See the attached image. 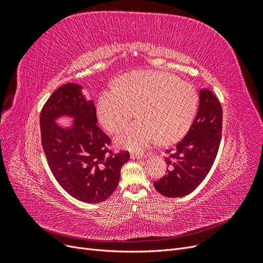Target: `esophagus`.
I'll use <instances>...</instances> for the list:
<instances>
[{
    "label": "esophagus",
    "mask_w": 263,
    "mask_h": 263,
    "mask_svg": "<svg viewBox=\"0 0 263 263\" xmlns=\"http://www.w3.org/2000/svg\"><path fill=\"white\" fill-rule=\"evenodd\" d=\"M146 156H148V153H133L130 154V158L132 159H140V158H145Z\"/></svg>",
    "instance_id": "34e87169"
}]
</instances>
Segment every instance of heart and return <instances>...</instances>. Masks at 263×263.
<instances>
[{
	"mask_svg": "<svg viewBox=\"0 0 263 263\" xmlns=\"http://www.w3.org/2000/svg\"><path fill=\"white\" fill-rule=\"evenodd\" d=\"M197 106L196 89L178 76L162 71H136L100 94L97 112L102 126L116 133L137 109L140 119L121 132L116 144L141 150L157 139L163 145L180 140L192 125Z\"/></svg>",
	"mask_w": 263,
	"mask_h": 263,
	"instance_id": "b5f03b06",
	"label": "heart"
}]
</instances>
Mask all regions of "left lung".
<instances>
[{
	"label": "left lung",
	"instance_id": "1",
	"mask_svg": "<svg viewBox=\"0 0 263 263\" xmlns=\"http://www.w3.org/2000/svg\"><path fill=\"white\" fill-rule=\"evenodd\" d=\"M222 109L212 91H200V106L185 137L166 150L169 170L154 183L159 193L166 197L190 194L208 176L217 156L221 139Z\"/></svg>",
	"mask_w": 263,
	"mask_h": 263
}]
</instances>
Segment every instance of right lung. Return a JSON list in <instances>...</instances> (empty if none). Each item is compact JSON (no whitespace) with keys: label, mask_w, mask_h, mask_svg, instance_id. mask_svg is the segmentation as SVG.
<instances>
[{"label":"right lung","mask_w":263,"mask_h":263,"mask_svg":"<svg viewBox=\"0 0 263 263\" xmlns=\"http://www.w3.org/2000/svg\"><path fill=\"white\" fill-rule=\"evenodd\" d=\"M60 116L75 118L62 129L54 121ZM94 103L82 86L68 83L47 100L41 113L42 145L55 180L71 196L84 203L105 201L118 185L128 151L114 154L110 138L98 126Z\"/></svg>","instance_id":"right-lung-1"}]
</instances>
